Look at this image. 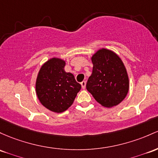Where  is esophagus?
Listing matches in <instances>:
<instances>
[{
	"mask_svg": "<svg viewBox=\"0 0 158 158\" xmlns=\"http://www.w3.org/2000/svg\"><path fill=\"white\" fill-rule=\"evenodd\" d=\"M81 85H82V89H85V87H86V82H85V81H83V82H81Z\"/></svg>",
	"mask_w": 158,
	"mask_h": 158,
	"instance_id": "1",
	"label": "esophagus"
}]
</instances>
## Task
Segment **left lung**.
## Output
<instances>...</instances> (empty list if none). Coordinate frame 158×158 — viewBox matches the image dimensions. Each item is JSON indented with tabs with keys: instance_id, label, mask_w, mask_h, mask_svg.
Here are the masks:
<instances>
[{
	"instance_id": "obj_1",
	"label": "left lung",
	"mask_w": 158,
	"mask_h": 158,
	"mask_svg": "<svg viewBox=\"0 0 158 158\" xmlns=\"http://www.w3.org/2000/svg\"><path fill=\"white\" fill-rule=\"evenodd\" d=\"M92 73L86 88L103 106H115L127 96L129 79L124 63L118 55L106 48H101L91 57Z\"/></svg>"
}]
</instances>
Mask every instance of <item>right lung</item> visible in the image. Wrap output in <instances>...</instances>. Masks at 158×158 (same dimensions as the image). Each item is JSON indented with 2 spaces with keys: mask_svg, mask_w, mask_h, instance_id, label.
Returning a JSON list of instances; mask_svg holds the SVG:
<instances>
[{
  "mask_svg": "<svg viewBox=\"0 0 158 158\" xmlns=\"http://www.w3.org/2000/svg\"><path fill=\"white\" fill-rule=\"evenodd\" d=\"M65 61L52 58L41 67L36 81V93L43 106L57 113L64 112L73 103L81 85L64 70Z\"/></svg>",
  "mask_w": 158,
  "mask_h": 158,
  "instance_id": "obj_1",
  "label": "right lung"
}]
</instances>
